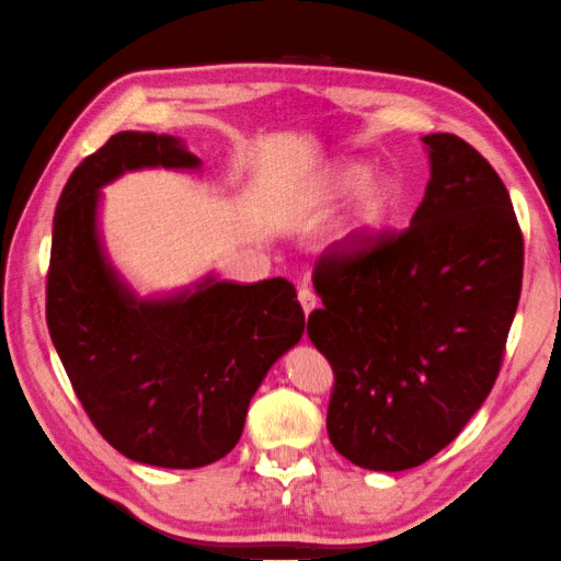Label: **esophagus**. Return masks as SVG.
<instances>
[{"label": "esophagus", "mask_w": 561, "mask_h": 561, "mask_svg": "<svg viewBox=\"0 0 561 561\" xmlns=\"http://www.w3.org/2000/svg\"><path fill=\"white\" fill-rule=\"evenodd\" d=\"M298 300H300V306H302V313H306V316L313 313L316 306H318V300H316V293L310 290V288H306V286H302V288L298 290Z\"/></svg>", "instance_id": "1"}]
</instances>
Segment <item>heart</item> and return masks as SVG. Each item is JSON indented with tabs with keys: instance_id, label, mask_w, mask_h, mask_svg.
I'll use <instances>...</instances> for the list:
<instances>
[{
	"instance_id": "obj_1",
	"label": "heart",
	"mask_w": 561,
	"mask_h": 561,
	"mask_svg": "<svg viewBox=\"0 0 561 561\" xmlns=\"http://www.w3.org/2000/svg\"><path fill=\"white\" fill-rule=\"evenodd\" d=\"M367 181H370V169H367L365 163L345 161V163H341V167H335L328 173V179L323 181V196L351 198L367 185ZM400 201H402V194H400V186L394 181L370 183V186L360 196V204H357V208H355L351 226H347L345 241L357 245V243H363L365 238L378 233L380 228L388 226L392 216L398 214Z\"/></svg>"
}]
</instances>
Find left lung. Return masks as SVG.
Segmentation results:
<instances>
[{"instance_id":"8db88e82","label":"left lung","mask_w":561,"mask_h":561,"mask_svg":"<svg viewBox=\"0 0 561 561\" xmlns=\"http://www.w3.org/2000/svg\"><path fill=\"white\" fill-rule=\"evenodd\" d=\"M433 176L402 231L380 228L316 263L308 335L333 367L328 437L365 470L427 462L497 380L522 293L525 238L497 171L430 134Z\"/></svg>"}]
</instances>
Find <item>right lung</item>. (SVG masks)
I'll use <instances>...</instances> for the list:
<instances>
[{
    "mask_svg": "<svg viewBox=\"0 0 561 561\" xmlns=\"http://www.w3.org/2000/svg\"><path fill=\"white\" fill-rule=\"evenodd\" d=\"M141 167L194 169L173 136L114 134L64 186L51 231L47 325L89 420L128 460L191 470L231 453L253 392L306 328L286 278L208 280L134 300L96 241L99 188Z\"/></svg>",
    "mask_w": 561,
    "mask_h": 561,
    "instance_id": "obj_1",
    "label": "right lung"
}]
</instances>
